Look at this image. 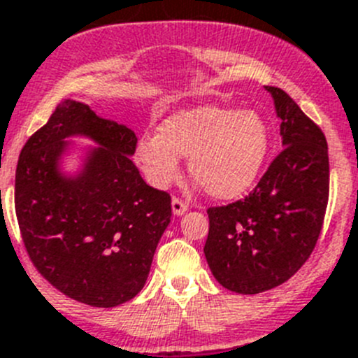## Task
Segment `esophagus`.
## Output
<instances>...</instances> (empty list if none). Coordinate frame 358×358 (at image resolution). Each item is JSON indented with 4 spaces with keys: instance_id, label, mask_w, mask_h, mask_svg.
I'll return each mask as SVG.
<instances>
[{
    "instance_id": "obj_1",
    "label": "esophagus",
    "mask_w": 358,
    "mask_h": 358,
    "mask_svg": "<svg viewBox=\"0 0 358 358\" xmlns=\"http://www.w3.org/2000/svg\"><path fill=\"white\" fill-rule=\"evenodd\" d=\"M172 211H173V215L181 217L182 213H186V211H188V204H186V202H182L181 199L173 197L172 199Z\"/></svg>"
}]
</instances>
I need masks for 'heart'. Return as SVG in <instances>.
I'll list each match as a JSON object with an SVG mask.
<instances>
[{"instance_id":"heart-1","label":"heart","mask_w":358,"mask_h":358,"mask_svg":"<svg viewBox=\"0 0 358 358\" xmlns=\"http://www.w3.org/2000/svg\"><path fill=\"white\" fill-rule=\"evenodd\" d=\"M271 150V132L260 113L220 106L176 110L141 136L134 161L154 188H169L189 157V173L210 197L235 201L255 188Z\"/></svg>"}]
</instances>
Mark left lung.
Instances as JSON below:
<instances>
[{
	"label": "left lung",
	"mask_w": 358,
	"mask_h": 358,
	"mask_svg": "<svg viewBox=\"0 0 358 358\" xmlns=\"http://www.w3.org/2000/svg\"><path fill=\"white\" fill-rule=\"evenodd\" d=\"M265 91L281 120L283 150L249 197L208 210V265L238 294L265 292L294 276L314 251L328 204L327 138L285 91Z\"/></svg>",
	"instance_id": "8db88e82"
}]
</instances>
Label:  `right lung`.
Listing matches in <instances>:
<instances>
[{
  "label": "right lung",
  "instance_id": "right-lung-1",
  "mask_svg": "<svg viewBox=\"0 0 358 358\" xmlns=\"http://www.w3.org/2000/svg\"><path fill=\"white\" fill-rule=\"evenodd\" d=\"M73 137L97 145L78 148ZM134 131L62 100L21 150L15 215L30 260L71 299L110 308L143 289L170 224L166 192L143 181L131 156ZM77 155V171L64 161Z\"/></svg>",
  "mask_w": 358,
  "mask_h": 358
}]
</instances>
